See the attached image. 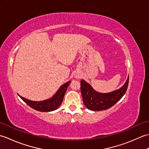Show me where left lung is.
<instances>
[{"mask_svg": "<svg viewBox=\"0 0 149 149\" xmlns=\"http://www.w3.org/2000/svg\"><path fill=\"white\" fill-rule=\"evenodd\" d=\"M129 84V77L125 84L119 89L109 93H100L95 90L86 81H81V91L84 106L91 111H102L118 102L124 95Z\"/></svg>", "mask_w": 149, "mask_h": 149, "instance_id": "8db88e82", "label": "left lung"}]
</instances>
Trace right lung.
I'll return each mask as SVG.
<instances>
[{
  "mask_svg": "<svg viewBox=\"0 0 149 149\" xmlns=\"http://www.w3.org/2000/svg\"><path fill=\"white\" fill-rule=\"evenodd\" d=\"M70 82V81H69L66 82L64 84H63L51 98L47 100H44L42 101H33L28 100L24 97H22V96L19 95L18 96L27 105H29L34 109L42 112L52 111H54L58 109L61 104L63 100V97L65 96L66 91L67 90V88L68 87Z\"/></svg>",
  "mask_w": 149,
  "mask_h": 149,
  "instance_id": "obj_1",
  "label": "right lung"
}]
</instances>
